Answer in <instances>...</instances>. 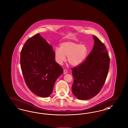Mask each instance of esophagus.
<instances>
[{"instance_id":"1","label":"esophagus","mask_w":128,"mask_h":128,"mask_svg":"<svg viewBox=\"0 0 128 128\" xmlns=\"http://www.w3.org/2000/svg\"><path fill=\"white\" fill-rule=\"evenodd\" d=\"M63 73H64V74H66V73H68V71L66 70H64V72H63Z\"/></svg>"}]
</instances>
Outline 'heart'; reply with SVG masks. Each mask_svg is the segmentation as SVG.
<instances>
[{
  "mask_svg": "<svg viewBox=\"0 0 128 128\" xmlns=\"http://www.w3.org/2000/svg\"><path fill=\"white\" fill-rule=\"evenodd\" d=\"M87 52L85 44L72 41L61 43L60 48H56L54 50L56 60L58 64L62 65L66 61L67 56L68 62L73 66H77L84 61Z\"/></svg>",
  "mask_w": 128,
  "mask_h": 128,
  "instance_id": "b5f03b06",
  "label": "heart"
}]
</instances>
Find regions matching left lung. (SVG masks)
Listing matches in <instances>:
<instances>
[{"instance_id": "left-lung-1", "label": "left lung", "mask_w": 128, "mask_h": 128, "mask_svg": "<svg viewBox=\"0 0 128 128\" xmlns=\"http://www.w3.org/2000/svg\"><path fill=\"white\" fill-rule=\"evenodd\" d=\"M94 44L90 54L79 65L72 68V92L80 100L94 98L101 91L108 76L110 58L106 46L93 36Z\"/></svg>"}]
</instances>
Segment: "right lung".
Returning a JSON list of instances; mask_svg holds the SVG:
<instances>
[{
    "label": "right lung",
    "mask_w": 128,
    "mask_h": 128,
    "mask_svg": "<svg viewBox=\"0 0 128 128\" xmlns=\"http://www.w3.org/2000/svg\"><path fill=\"white\" fill-rule=\"evenodd\" d=\"M55 58L52 46L39 34L29 38L22 48L20 64L25 82L37 96L48 97L56 80L63 72Z\"/></svg>",
    "instance_id": "add662e5"
}]
</instances>
